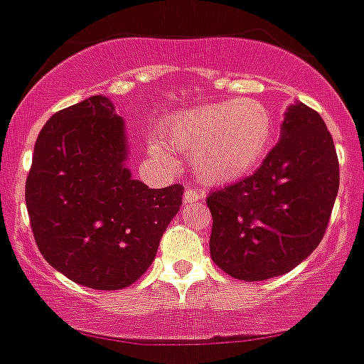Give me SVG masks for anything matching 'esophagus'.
Wrapping results in <instances>:
<instances>
[{
  "instance_id": "obj_1",
  "label": "esophagus",
  "mask_w": 364,
  "mask_h": 364,
  "mask_svg": "<svg viewBox=\"0 0 364 364\" xmlns=\"http://www.w3.org/2000/svg\"><path fill=\"white\" fill-rule=\"evenodd\" d=\"M203 198V192L196 191V188H186L185 194H183V201L185 203H196V201H200Z\"/></svg>"
}]
</instances>
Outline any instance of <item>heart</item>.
<instances>
[{
    "label": "heart",
    "mask_w": 364,
    "mask_h": 364,
    "mask_svg": "<svg viewBox=\"0 0 364 364\" xmlns=\"http://www.w3.org/2000/svg\"><path fill=\"white\" fill-rule=\"evenodd\" d=\"M274 135V119L265 104L252 99H229L186 109L164 122L163 140L151 141L154 156L172 161V151L194 156L200 176L227 183L257 168Z\"/></svg>",
    "instance_id": "heart-1"
}]
</instances>
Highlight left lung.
<instances>
[{
	"label": "left lung",
	"mask_w": 364,
	"mask_h": 364,
	"mask_svg": "<svg viewBox=\"0 0 364 364\" xmlns=\"http://www.w3.org/2000/svg\"><path fill=\"white\" fill-rule=\"evenodd\" d=\"M337 191L331 134L315 109L295 104L255 173L208 194L214 264L245 282L289 273L321 243Z\"/></svg>",
	"instance_id": "left-lung-1"
}]
</instances>
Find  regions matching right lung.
<instances>
[{
  "mask_svg": "<svg viewBox=\"0 0 364 364\" xmlns=\"http://www.w3.org/2000/svg\"><path fill=\"white\" fill-rule=\"evenodd\" d=\"M124 161V124L100 95L56 112L34 144L25 203L36 245L91 289H122L143 277L181 207L183 185L148 188Z\"/></svg>",
  "mask_w": 364,
  "mask_h": 364,
  "instance_id": "obj_1",
  "label": "right lung"
}]
</instances>
